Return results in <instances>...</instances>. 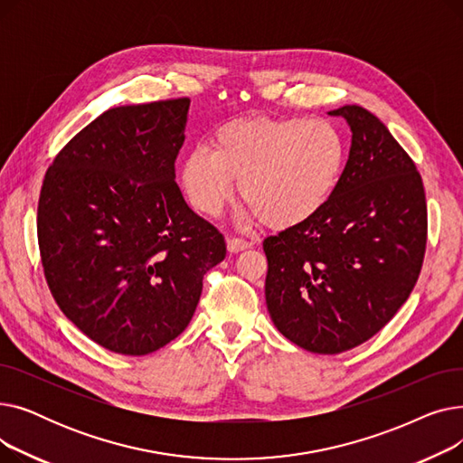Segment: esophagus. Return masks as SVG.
<instances>
[{"mask_svg":"<svg viewBox=\"0 0 463 463\" xmlns=\"http://www.w3.org/2000/svg\"><path fill=\"white\" fill-rule=\"evenodd\" d=\"M250 246H251L250 241L241 240V238H227V250H229V253H240V251L248 250Z\"/></svg>","mask_w":463,"mask_h":463,"instance_id":"34e87169","label":"esophagus"}]
</instances>
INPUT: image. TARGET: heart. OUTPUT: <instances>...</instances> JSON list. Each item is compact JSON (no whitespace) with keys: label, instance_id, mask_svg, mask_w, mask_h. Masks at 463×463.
<instances>
[{"label":"heart","instance_id":"b5f03b06","mask_svg":"<svg viewBox=\"0 0 463 463\" xmlns=\"http://www.w3.org/2000/svg\"><path fill=\"white\" fill-rule=\"evenodd\" d=\"M347 154L345 135L325 118L236 119L213 133L212 150L197 146L184 157L180 185L194 210L217 217L240 180L241 223L293 229L328 206Z\"/></svg>","mask_w":463,"mask_h":463}]
</instances>
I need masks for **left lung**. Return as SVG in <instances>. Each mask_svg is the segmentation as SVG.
Masks as SVG:
<instances>
[{
  "label": "left lung",
  "instance_id": "1",
  "mask_svg": "<svg viewBox=\"0 0 463 463\" xmlns=\"http://www.w3.org/2000/svg\"><path fill=\"white\" fill-rule=\"evenodd\" d=\"M349 159L328 206L264 238V295L276 328L298 347L337 354L368 342L409 298L426 250L422 178L383 121L345 105Z\"/></svg>",
  "mask_w": 463,
  "mask_h": 463
}]
</instances>
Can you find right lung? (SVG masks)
Wrapping results in <instances>:
<instances>
[{
    "label": "right lung",
    "instance_id": "right-lung-1",
    "mask_svg": "<svg viewBox=\"0 0 463 463\" xmlns=\"http://www.w3.org/2000/svg\"><path fill=\"white\" fill-rule=\"evenodd\" d=\"M189 99L114 107L58 154L43 182L37 236L65 317L101 347L150 354L178 337L223 234L194 213L175 161Z\"/></svg>",
    "mask_w": 463,
    "mask_h": 463
}]
</instances>
